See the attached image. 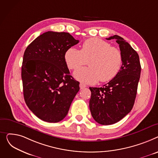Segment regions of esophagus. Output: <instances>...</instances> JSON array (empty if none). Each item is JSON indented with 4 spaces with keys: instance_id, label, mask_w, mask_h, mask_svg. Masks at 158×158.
Instances as JSON below:
<instances>
[{
    "instance_id": "esophagus-1",
    "label": "esophagus",
    "mask_w": 158,
    "mask_h": 158,
    "mask_svg": "<svg viewBox=\"0 0 158 158\" xmlns=\"http://www.w3.org/2000/svg\"><path fill=\"white\" fill-rule=\"evenodd\" d=\"M85 87H86V85L84 84V83H80V89H84Z\"/></svg>"
}]
</instances>
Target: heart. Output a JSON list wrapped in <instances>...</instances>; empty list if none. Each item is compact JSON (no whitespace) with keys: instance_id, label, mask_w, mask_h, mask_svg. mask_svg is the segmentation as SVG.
Segmentation results:
<instances>
[{"instance_id":"1","label":"heart","mask_w":158,"mask_h":158,"mask_svg":"<svg viewBox=\"0 0 158 158\" xmlns=\"http://www.w3.org/2000/svg\"><path fill=\"white\" fill-rule=\"evenodd\" d=\"M64 60L70 69L80 68L88 60L89 67L77 69L73 76L81 82L95 84L99 80L110 81L117 75L122 65L123 56L120 50L109 43L92 38L83 42L81 50L69 48L64 53Z\"/></svg>"}]
</instances>
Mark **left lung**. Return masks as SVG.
<instances>
[{
	"mask_svg": "<svg viewBox=\"0 0 158 158\" xmlns=\"http://www.w3.org/2000/svg\"><path fill=\"white\" fill-rule=\"evenodd\" d=\"M116 40L122 53V66L117 75L103 87H89V108L92 117L102 125L113 124L123 118L132 110L140 77L141 66L137 52L121 37Z\"/></svg>",
	"mask_w": 158,
	"mask_h": 158,
	"instance_id": "left-lung-1",
	"label": "left lung"
}]
</instances>
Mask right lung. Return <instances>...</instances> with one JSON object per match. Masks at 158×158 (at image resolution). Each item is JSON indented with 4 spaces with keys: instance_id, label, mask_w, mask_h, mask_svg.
Masks as SVG:
<instances>
[{
    "instance_id": "obj_1",
    "label": "right lung",
    "mask_w": 158,
    "mask_h": 158,
    "mask_svg": "<svg viewBox=\"0 0 158 158\" xmlns=\"http://www.w3.org/2000/svg\"><path fill=\"white\" fill-rule=\"evenodd\" d=\"M79 43L68 32L48 31L35 38L23 55L22 79L25 103L39 118L58 123L68 113L80 90L64 53Z\"/></svg>"
}]
</instances>
